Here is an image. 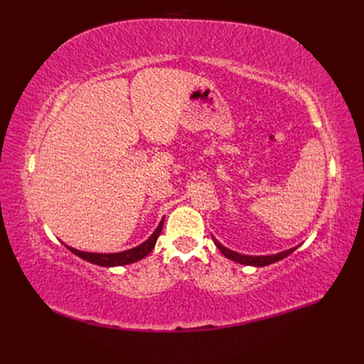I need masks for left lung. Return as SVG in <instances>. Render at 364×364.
Returning a JSON list of instances; mask_svg holds the SVG:
<instances>
[{"mask_svg": "<svg viewBox=\"0 0 364 364\" xmlns=\"http://www.w3.org/2000/svg\"><path fill=\"white\" fill-rule=\"evenodd\" d=\"M213 240H214V245L218 247V250L222 252L226 258L232 259V261H235V262H238V264H245V266H253V267L269 266V264H273V262H277V261H279V259H282V258H285V257H289L290 253H293L297 247H299V246H296V247H291V249H289V250L274 253V255H261V257H255V255H243V253L234 252V250H230V249L225 247V246H223L222 243H220L218 240H215L214 237H213Z\"/></svg>", "mask_w": 364, "mask_h": 364, "instance_id": "1", "label": "left lung"}]
</instances>
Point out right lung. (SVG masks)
<instances>
[{
    "label": "right lung",
    "instance_id": "1",
    "mask_svg": "<svg viewBox=\"0 0 364 364\" xmlns=\"http://www.w3.org/2000/svg\"><path fill=\"white\" fill-rule=\"evenodd\" d=\"M162 226H164V218L159 222L158 228L155 229V232H153L144 243H141L136 247H132L129 250L124 252H118V253H95V252H83V250H77L74 247L67 246L74 255L80 257L82 259L87 261V262H92L97 264V266H102V267H117V266H126V264H132V262H136L139 259H142L144 257H147L149 253L151 252V249L155 247L156 245V240L159 237V234L162 232Z\"/></svg>",
    "mask_w": 364,
    "mask_h": 364
}]
</instances>
